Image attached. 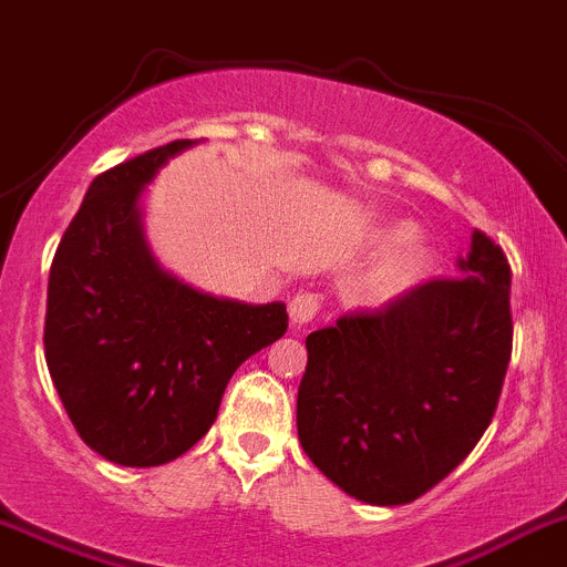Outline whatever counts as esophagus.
Listing matches in <instances>:
<instances>
[{
    "instance_id": "34e87169",
    "label": "esophagus",
    "mask_w": 567,
    "mask_h": 567,
    "mask_svg": "<svg viewBox=\"0 0 567 567\" xmlns=\"http://www.w3.org/2000/svg\"><path fill=\"white\" fill-rule=\"evenodd\" d=\"M316 313H319V299L313 293H299L290 299L288 319L293 330H301L305 324H310L316 319Z\"/></svg>"
}]
</instances>
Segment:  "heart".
Listing matches in <instances>:
<instances>
[{
  "mask_svg": "<svg viewBox=\"0 0 567 567\" xmlns=\"http://www.w3.org/2000/svg\"><path fill=\"white\" fill-rule=\"evenodd\" d=\"M369 246L380 248L367 262L349 288V299L358 308H385L391 301L403 299L436 268V251L422 235H414V226L405 220H385L369 231Z\"/></svg>",
  "mask_w": 567,
  "mask_h": 567,
  "instance_id": "1",
  "label": "heart"
}]
</instances>
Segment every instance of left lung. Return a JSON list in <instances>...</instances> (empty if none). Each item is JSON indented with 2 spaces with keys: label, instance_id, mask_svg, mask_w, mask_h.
I'll list each match as a JSON object with an SVG mask.
<instances>
[{
  "label": "left lung",
  "instance_id": "8db88e82",
  "mask_svg": "<svg viewBox=\"0 0 567 567\" xmlns=\"http://www.w3.org/2000/svg\"><path fill=\"white\" fill-rule=\"evenodd\" d=\"M512 271L475 229L456 279L308 336L296 427L347 495L403 506L447 478L489 427L512 355Z\"/></svg>",
  "mask_w": 567,
  "mask_h": 567
}]
</instances>
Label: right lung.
Segmentation results:
<instances>
[{"instance_id":"1","label":"right lung","mask_w":567,"mask_h":567,"mask_svg":"<svg viewBox=\"0 0 567 567\" xmlns=\"http://www.w3.org/2000/svg\"><path fill=\"white\" fill-rule=\"evenodd\" d=\"M193 145L171 142L94 178L50 268V378L83 442L123 467L187 453L218 420L240 363L288 330L285 301L204 293L153 254L147 184Z\"/></svg>"}]
</instances>
